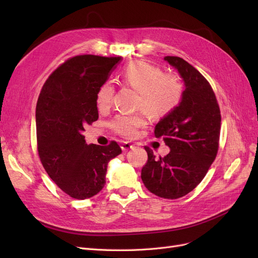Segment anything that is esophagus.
<instances>
[{"label":"esophagus","mask_w":258,"mask_h":258,"mask_svg":"<svg viewBox=\"0 0 258 258\" xmlns=\"http://www.w3.org/2000/svg\"><path fill=\"white\" fill-rule=\"evenodd\" d=\"M120 147H121V150H122L123 152H127V151H129V150H132V148L135 147V145L132 144V143H130V142H122V143L120 144Z\"/></svg>","instance_id":"1"}]
</instances>
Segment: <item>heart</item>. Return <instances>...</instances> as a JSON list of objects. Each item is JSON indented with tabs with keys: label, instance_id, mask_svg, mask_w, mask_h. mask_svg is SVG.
Instances as JSON below:
<instances>
[{
	"label": "heart",
	"instance_id": "heart-1",
	"mask_svg": "<svg viewBox=\"0 0 258 258\" xmlns=\"http://www.w3.org/2000/svg\"><path fill=\"white\" fill-rule=\"evenodd\" d=\"M122 82L139 91L138 105L153 116H162L173 111L183 97V87L173 76H166L161 69L144 61L132 62L122 70ZM112 82L101 85L97 93V105L107 110L113 103ZM147 120L143 113L119 114L111 121V127L122 137L134 138Z\"/></svg>",
	"mask_w": 258,
	"mask_h": 258
}]
</instances>
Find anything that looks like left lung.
Wrapping results in <instances>:
<instances>
[{
    "label": "left lung",
    "mask_w": 258,
    "mask_h": 258,
    "mask_svg": "<svg viewBox=\"0 0 258 258\" xmlns=\"http://www.w3.org/2000/svg\"><path fill=\"white\" fill-rule=\"evenodd\" d=\"M184 83L181 102L155 126L170 153L156 159L145 147L148 159L141 177L146 188L166 199H177L191 191L214 161L221 131V112L209 82L198 70L179 57H165Z\"/></svg>",
    "instance_id": "1"
}]
</instances>
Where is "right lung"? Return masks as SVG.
<instances>
[{
    "label": "right lung",
    "instance_id": "obj_1",
    "mask_svg": "<svg viewBox=\"0 0 258 258\" xmlns=\"http://www.w3.org/2000/svg\"><path fill=\"white\" fill-rule=\"evenodd\" d=\"M120 57L84 54L60 66L44 84L35 121L38 155L59 188L84 200L103 188L107 165L121 153L116 142L107 146L86 143V124L99 118L97 93Z\"/></svg>",
    "mask_w": 258,
    "mask_h": 258
}]
</instances>
